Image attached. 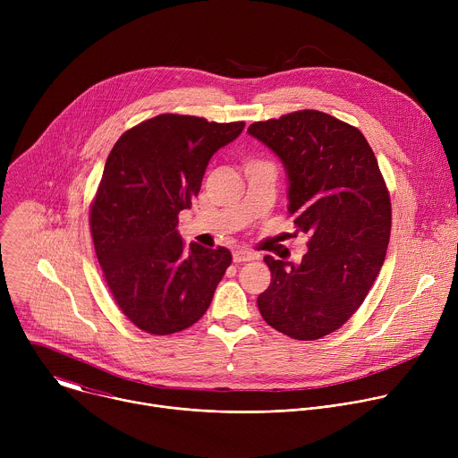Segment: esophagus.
I'll list each match as a JSON object with an SVG mask.
<instances>
[{"label":"esophagus","mask_w":458,"mask_h":458,"mask_svg":"<svg viewBox=\"0 0 458 458\" xmlns=\"http://www.w3.org/2000/svg\"><path fill=\"white\" fill-rule=\"evenodd\" d=\"M255 253L250 250H235L233 251V263H248V260H253Z\"/></svg>","instance_id":"obj_1"}]
</instances>
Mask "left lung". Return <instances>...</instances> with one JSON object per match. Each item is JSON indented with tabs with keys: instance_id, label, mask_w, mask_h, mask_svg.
Listing matches in <instances>:
<instances>
[{
	"instance_id": "left-lung-1",
	"label": "left lung",
	"mask_w": 458,
	"mask_h": 458,
	"mask_svg": "<svg viewBox=\"0 0 458 458\" xmlns=\"http://www.w3.org/2000/svg\"><path fill=\"white\" fill-rule=\"evenodd\" d=\"M248 134L279 156L288 212L308 235L301 265L265 257L270 286L257 297L277 332L315 341L359 310L382 265L391 232L389 193L359 128L318 110L257 121Z\"/></svg>"
}]
</instances>
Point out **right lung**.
<instances>
[{
  "label": "right lung",
  "instance_id": "add662e5",
  "mask_svg": "<svg viewBox=\"0 0 458 458\" xmlns=\"http://www.w3.org/2000/svg\"><path fill=\"white\" fill-rule=\"evenodd\" d=\"M242 128L161 114L126 130L108 154L90 207L92 241L115 304L147 334L198 322L232 263L223 246H184L177 216L199 193L210 157Z\"/></svg>",
  "mask_w": 458,
  "mask_h": 458
}]
</instances>
